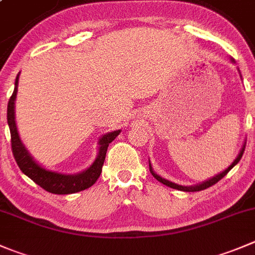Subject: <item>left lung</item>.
<instances>
[{
    "instance_id": "8db88e82",
    "label": "left lung",
    "mask_w": 255,
    "mask_h": 255,
    "mask_svg": "<svg viewBox=\"0 0 255 255\" xmlns=\"http://www.w3.org/2000/svg\"><path fill=\"white\" fill-rule=\"evenodd\" d=\"M244 149H246V145H243V148H242L241 153H239V154H238V157L236 158V160H234V162L232 163V164L229 165V167L227 168V169L224 170V172H222L221 174L216 175V177H213V178H212V179L207 180V182L202 183V184L194 185V187H183V185L175 184V183H172V182H169V180L164 179V178L159 177V175H158V174H155V173L153 172V170H152V167H150V163H149V170H150V173H152V175H153V177L155 178V179H157V180H159V182H160V183H163V184L168 185V187L173 188V189L183 190V192H199V190H203V189H207V188L212 187V185H214V184H216V183H218L219 180L222 179V178H223V177H226V175L228 174V172H229V170H231L232 168H233L234 165H236L237 163H238L239 160H241L242 155H243V153H244Z\"/></svg>"
}]
</instances>
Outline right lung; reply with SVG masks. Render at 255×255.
Listing matches in <instances>:
<instances>
[{
	"mask_svg": "<svg viewBox=\"0 0 255 255\" xmlns=\"http://www.w3.org/2000/svg\"><path fill=\"white\" fill-rule=\"evenodd\" d=\"M17 86H18V75L16 77V82H14L13 93L9 97L8 106H7V122H8L9 132H11L12 153H13L17 165L22 170V173L31 178L36 184L43 188L44 190L53 194H72L92 187L102 172L108 145L112 140H115V138L120 134L121 130L107 133L101 138L100 152H98L97 158L93 162V164L85 172L73 175H66L62 174V173L44 169L38 163L34 162L31 154L27 152V149L19 139L18 132H17L16 122H14V100H16L17 95Z\"/></svg>",
	"mask_w": 255,
	"mask_h": 255,
	"instance_id": "right-lung-1",
	"label": "right lung"
}]
</instances>
